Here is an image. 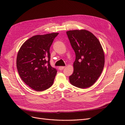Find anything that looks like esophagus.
<instances>
[{"label": "esophagus", "mask_w": 125, "mask_h": 125, "mask_svg": "<svg viewBox=\"0 0 125 125\" xmlns=\"http://www.w3.org/2000/svg\"><path fill=\"white\" fill-rule=\"evenodd\" d=\"M65 66H60V67H59V69L60 70H63L65 68Z\"/></svg>", "instance_id": "34e87169"}]
</instances>
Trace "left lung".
<instances>
[{"label": "left lung", "mask_w": 125, "mask_h": 125, "mask_svg": "<svg viewBox=\"0 0 125 125\" xmlns=\"http://www.w3.org/2000/svg\"><path fill=\"white\" fill-rule=\"evenodd\" d=\"M66 34L76 56L70 83L79 88H89L96 82L104 68L102 45L92 33L87 30H69Z\"/></svg>", "instance_id": "8db88e82"}]
</instances>
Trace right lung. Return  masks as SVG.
<instances>
[{
	"instance_id": "right-lung-1",
	"label": "right lung",
	"mask_w": 125,
	"mask_h": 125,
	"mask_svg": "<svg viewBox=\"0 0 125 125\" xmlns=\"http://www.w3.org/2000/svg\"><path fill=\"white\" fill-rule=\"evenodd\" d=\"M58 34L32 36L22 45L18 52L17 68L20 76L35 91H44L53 84L57 71L50 65V48Z\"/></svg>"
}]
</instances>
